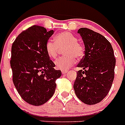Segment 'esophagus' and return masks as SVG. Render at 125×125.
<instances>
[{"label":"esophagus","mask_w":125,"mask_h":125,"mask_svg":"<svg viewBox=\"0 0 125 125\" xmlns=\"http://www.w3.org/2000/svg\"><path fill=\"white\" fill-rule=\"evenodd\" d=\"M61 72H62V74H66L67 73H68V71H67V70H63V71H62Z\"/></svg>","instance_id":"34e87169"}]
</instances>
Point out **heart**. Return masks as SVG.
I'll use <instances>...</instances> for the list:
<instances>
[{
	"mask_svg": "<svg viewBox=\"0 0 125 125\" xmlns=\"http://www.w3.org/2000/svg\"><path fill=\"white\" fill-rule=\"evenodd\" d=\"M78 39L68 32L59 33L54 37V42L47 41L46 43V51L51 58H56L60 49L64 48L63 54L66 56L57 59L54 62L56 68L59 70H68L75 62V57L79 59L83 56L84 48L79 44Z\"/></svg>",
	"mask_w": 125,
	"mask_h": 125,
	"instance_id": "1",
	"label": "heart"
}]
</instances>
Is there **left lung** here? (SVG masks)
<instances>
[{
    "instance_id": "1",
    "label": "left lung",
    "mask_w": 125,
    "mask_h": 125,
    "mask_svg": "<svg viewBox=\"0 0 125 125\" xmlns=\"http://www.w3.org/2000/svg\"><path fill=\"white\" fill-rule=\"evenodd\" d=\"M78 34L85 47L84 56L78 64L74 83L75 94L86 104L101 102L110 91L114 79L116 59L110 42L101 34L88 28Z\"/></svg>"
}]
</instances>
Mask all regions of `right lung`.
<instances>
[{"label": "right lung", "mask_w": 125, "mask_h": 125, "mask_svg": "<svg viewBox=\"0 0 125 125\" xmlns=\"http://www.w3.org/2000/svg\"><path fill=\"white\" fill-rule=\"evenodd\" d=\"M54 30L33 25L19 35L11 50L10 67L13 83L25 102L41 106L53 96L56 80L61 71L54 69L46 51V43Z\"/></svg>", "instance_id": "right-lung-1"}]
</instances>
